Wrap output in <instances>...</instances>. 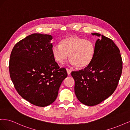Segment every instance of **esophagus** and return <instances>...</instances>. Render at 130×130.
Masks as SVG:
<instances>
[{"mask_svg":"<svg viewBox=\"0 0 130 130\" xmlns=\"http://www.w3.org/2000/svg\"><path fill=\"white\" fill-rule=\"evenodd\" d=\"M66 70H67V74L68 75H69L70 73H71V70H70L68 68H66Z\"/></svg>","mask_w":130,"mask_h":130,"instance_id":"1","label":"esophagus"}]
</instances>
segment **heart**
I'll return each instance as SVG.
<instances>
[{"label":"heart","mask_w":130,"mask_h":130,"mask_svg":"<svg viewBox=\"0 0 130 130\" xmlns=\"http://www.w3.org/2000/svg\"><path fill=\"white\" fill-rule=\"evenodd\" d=\"M52 52L54 60L60 63H64L69 57L71 64L85 68L93 61L95 46L92 41L71 36L63 39L60 45H54Z\"/></svg>","instance_id":"1"}]
</instances>
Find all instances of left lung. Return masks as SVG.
<instances>
[{"mask_svg":"<svg viewBox=\"0 0 130 130\" xmlns=\"http://www.w3.org/2000/svg\"><path fill=\"white\" fill-rule=\"evenodd\" d=\"M95 54L92 63L79 71L72 72L75 93L81 103L92 106L100 104L115 92L122 73L120 50L113 41L98 33Z\"/></svg>","mask_w":130,"mask_h":130,"instance_id":"left-lung-1","label":"left lung"}]
</instances>
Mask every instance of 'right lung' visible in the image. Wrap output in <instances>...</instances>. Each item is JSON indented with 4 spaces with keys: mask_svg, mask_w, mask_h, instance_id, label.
<instances>
[{
    "mask_svg": "<svg viewBox=\"0 0 130 130\" xmlns=\"http://www.w3.org/2000/svg\"><path fill=\"white\" fill-rule=\"evenodd\" d=\"M50 35L33 34L18 42L9 62L11 79L18 94L40 107L52 104L62 81L67 76L52 55Z\"/></svg>",
    "mask_w": 130,
    "mask_h": 130,
    "instance_id": "1",
    "label": "right lung"
}]
</instances>
